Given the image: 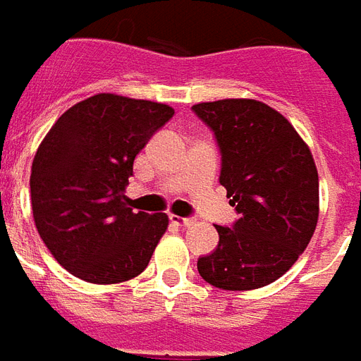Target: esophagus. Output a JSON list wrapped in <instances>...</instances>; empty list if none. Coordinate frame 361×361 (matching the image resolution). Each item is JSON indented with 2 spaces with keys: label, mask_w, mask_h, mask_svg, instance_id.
I'll list each match as a JSON object with an SVG mask.
<instances>
[{
  "label": "esophagus",
  "mask_w": 361,
  "mask_h": 361,
  "mask_svg": "<svg viewBox=\"0 0 361 361\" xmlns=\"http://www.w3.org/2000/svg\"><path fill=\"white\" fill-rule=\"evenodd\" d=\"M171 223H175L177 227H190V225H194L196 221L192 219V217H178V215H171Z\"/></svg>",
  "instance_id": "34e87169"
}]
</instances>
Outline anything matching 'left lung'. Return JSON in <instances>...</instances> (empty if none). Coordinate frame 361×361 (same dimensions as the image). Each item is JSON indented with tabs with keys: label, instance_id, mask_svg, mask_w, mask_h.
<instances>
[{
	"label": "left lung",
	"instance_id": "1",
	"mask_svg": "<svg viewBox=\"0 0 361 361\" xmlns=\"http://www.w3.org/2000/svg\"><path fill=\"white\" fill-rule=\"evenodd\" d=\"M215 134L219 183L238 213L233 227L215 225L219 244L200 257L204 281L223 290H252L290 269L314 236L319 178L312 152L294 126L256 99L192 105Z\"/></svg>",
	"mask_w": 361,
	"mask_h": 361
}]
</instances>
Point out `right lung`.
Returning a JSON list of instances; mask_svg holds the SVG:
<instances>
[{
    "label": "right lung",
    "instance_id": "obj_1",
    "mask_svg": "<svg viewBox=\"0 0 361 361\" xmlns=\"http://www.w3.org/2000/svg\"><path fill=\"white\" fill-rule=\"evenodd\" d=\"M173 115L165 104L97 94L49 128L32 161V215L71 275L113 285L148 267L169 219L133 212L125 188L134 157Z\"/></svg>",
    "mask_w": 361,
    "mask_h": 361
}]
</instances>
